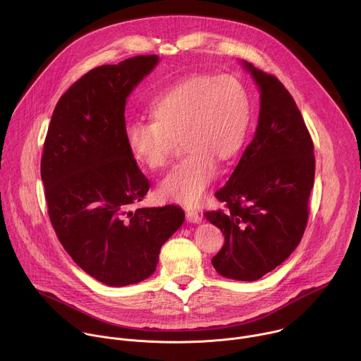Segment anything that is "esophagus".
<instances>
[{
  "mask_svg": "<svg viewBox=\"0 0 361 361\" xmlns=\"http://www.w3.org/2000/svg\"><path fill=\"white\" fill-rule=\"evenodd\" d=\"M185 217H187V221L191 223V224H195V223L201 221V217H200L198 212L192 210V209H187L185 210Z\"/></svg>",
  "mask_w": 361,
  "mask_h": 361,
  "instance_id": "obj_1",
  "label": "esophagus"
}]
</instances>
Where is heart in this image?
<instances>
[{"instance_id":"obj_1","label":"heart","mask_w":361,"mask_h":361,"mask_svg":"<svg viewBox=\"0 0 361 361\" xmlns=\"http://www.w3.org/2000/svg\"><path fill=\"white\" fill-rule=\"evenodd\" d=\"M151 121L126 127L131 156L145 169H164L181 142L187 156L160 183L159 195L194 207L216 178L217 163L243 148L251 121L250 95L228 74H192L151 101Z\"/></svg>"}]
</instances>
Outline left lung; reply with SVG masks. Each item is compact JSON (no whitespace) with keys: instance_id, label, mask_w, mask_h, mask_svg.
<instances>
[{"instance_id":"1","label":"left lung","mask_w":361,"mask_h":361,"mask_svg":"<svg viewBox=\"0 0 361 361\" xmlns=\"http://www.w3.org/2000/svg\"><path fill=\"white\" fill-rule=\"evenodd\" d=\"M260 88L254 138L231 177L216 191L226 210L205 212L224 245L213 257L216 271L254 281L273 271L298 245L314 184V145L294 98L280 80L243 61Z\"/></svg>"}]
</instances>
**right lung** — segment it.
Segmentation results:
<instances>
[{
	"instance_id": "obj_1",
	"label": "right lung",
	"mask_w": 361,
	"mask_h": 361,
	"mask_svg": "<svg viewBox=\"0 0 361 361\" xmlns=\"http://www.w3.org/2000/svg\"><path fill=\"white\" fill-rule=\"evenodd\" d=\"M157 63L137 56L84 74L59 99L44 141L51 224L71 259L113 287L156 271L163 244L185 217L177 205L131 210L149 181L126 142V102Z\"/></svg>"
}]
</instances>
